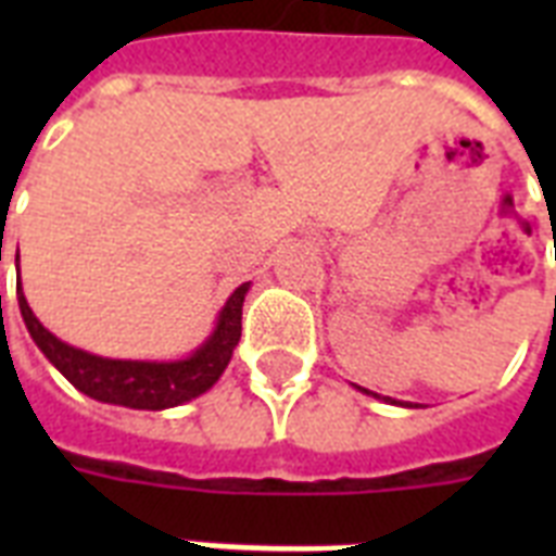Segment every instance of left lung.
Returning a JSON list of instances; mask_svg holds the SVG:
<instances>
[{
	"instance_id": "left-lung-1",
	"label": "left lung",
	"mask_w": 556,
	"mask_h": 556,
	"mask_svg": "<svg viewBox=\"0 0 556 556\" xmlns=\"http://www.w3.org/2000/svg\"><path fill=\"white\" fill-rule=\"evenodd\" d=\"M364 392H366V389H364ZM371 395H375V392H371ZM375 397H378V395H375Z\"/></svg>"
}]
</instances>
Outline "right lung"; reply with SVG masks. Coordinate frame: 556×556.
I'll return each instance as SVG.
<instances>
[{"label":"right lung","mask_w":556,"mask_h":556,"mask_svg":"<svg viewBox=\"0 0 556 556\" xmlns=\"http://www.w3.org/2000/svg\"><path fill=\"white\" fill-rule=\"evenodd\" d=\"M20 260V253H16ZM251 282L236 288L225 303L213 334L185 361H112V357L91 355L54 338L42 323L34 317L28 300L20 294L22 320L39 352L63 371V378L77 387L83 395L103 401V404L129 406V409H169L207 392L222 371L227 369L233 349L242 338V303Z\"/></svg>","instance_id":"add662e5"}]
</instances>
